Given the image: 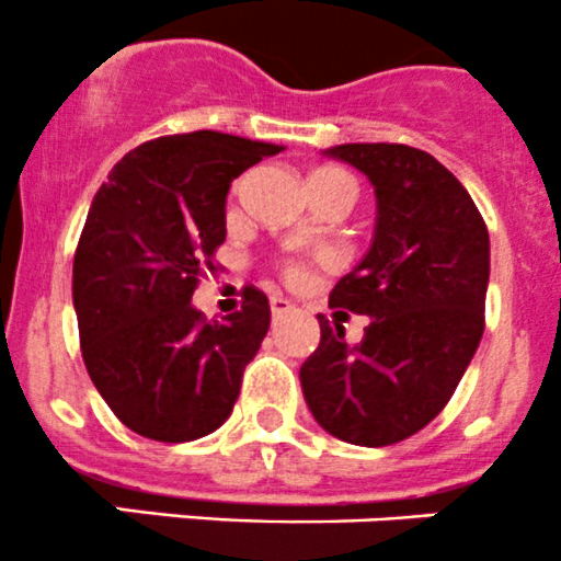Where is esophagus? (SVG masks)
I'll use <instances>...</instances> for the list:
<instances>
[{
	"label": "esophagus",
	"instance_id": "34e87169",
	"mask_svg": "<svg viewBox=\"0 0 561 561\" xmlns=\"http://www.w3.org/2000/svg\"><path fill=\"white\" fill-rule=\"evenodd\" d=\"M290 309H293V304L287 301V298H271V314H274V320L285 317Z\"/></svg>",
	"mask_w": 561,
	"mask_h": 561
}]
</instances>
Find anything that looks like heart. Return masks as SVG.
I'll return each instance as SVG.
<instances>
[{
  "mask_svg": "<svg viewBox=\"0 0 561 561\" xmlns=\"http://www.w3.org/2000/svg\"><path fill=\"white\" fill-rule=\"evenodd\" d=\"M309 190H312V197H344L347 203L355 201V181L342 168H317L309 173ZM285 274L290 282H301L307 276V268L293 263L287 265Z\"/></svg>",
  "mask_w": 561,
  "mask_h": 561,
  "instance_id": "obj_1",
  "label": "heart"
}]
</instances>
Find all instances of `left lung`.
Returning <instances> with one entry per match:
<instances>
[{"instance_id": "left-lung-1", "label": "left lung", "mask_w": 561, "mask_h": 561, "mask_svg": "<svg viewBox=\"0 0 561 561\" xmlns=\"http://www.w3.org/2000/svg\"><path fill=\"white\" fill-rule=\"evenodd\" d=\"M369 175L377 233L328 307L369 314L364 339L320 314V344L301 366L314 421L333 437L386 448L412 437L450 401L485 328L489 230L461 181L404 144L328 149Z\"/></svg>"}]
</instances>
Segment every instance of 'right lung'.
I'll list each match as a JSON object with an SVG mask.
<instances>
[{"label":"right lung","instance_id":"right-lung-1","mask_svg":"<svg viewBox=\"0 0 561 561\" xmlns=\"http://www.w3.org/2000/svg\"><path fill=\"white\" fill-rule=\"evenodd\" d=\"M282 146L197 129L146 140L94 195L72 260L81 355L113 415L157 443H192L233 412L268 333L265 293L208 322L192 307L225 241L230 181Z\"/></svg>","mask_w":561,"mask_h":561}]
</instances>
